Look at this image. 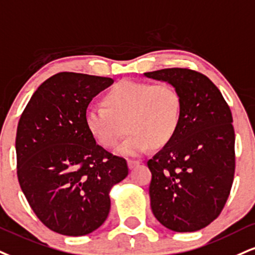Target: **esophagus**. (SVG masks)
Segmentation results:
<instances>
[{
  "instance_id": "obj_1",
  "label": "esophagus",
  "mask_w": 255,
  "mask_h": 255,
  "mask_svg": "<svg viewBox=\"0 0 255 255\" xmlns=\"http://www.w3.org/2000/svg\"><path fill=\"white\" fill-rule=\"evenodd\" d=\"M140 164H141L140 160H133V159H130V160H128V167H129L130 170H133V168L137 167Z\"/></svg>"
}]
</instances>
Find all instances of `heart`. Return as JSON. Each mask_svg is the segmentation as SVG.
<instances>
[{"mask_svg":"<svg viewBox=\"0 0 255 255\" xmlns=\"http://www.w3.org/2000/svg\"><path fill=\"white\" fill-rule=\"evenodd\" d=\"M106 108L89 107L84 121L90 135L106 148L118 145L125 131H130L118 152L122 155L143 154L155 145L172 139L182 116L180 95L170 84L119 82L104 96Z\"/></svg>","mask_w":255,"mask_h":255,"instance_id":"b5f03b06","label":"heart"}]
</instances>
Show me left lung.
Here are the masks:
<instances>
[{
    "label": "left lung",
    "instance_id": "left-lung-1",
    "mask_svg": "<svg viewBox=\"0 0 255 255\" xmlns=\"http://www.w3.org/2000/svg\"><path fill=\"white\" fill-rule=\"evenodd\" d=\"M145 77L166 82L182 100L172 139L147 161L152 172L153 215L178 233L196 232L220 215L235 171L231 109L207 76L189 69H162Z\"/></svg>",
    "mask_w": 255,
    "mask_h": 255
}]
</instances>
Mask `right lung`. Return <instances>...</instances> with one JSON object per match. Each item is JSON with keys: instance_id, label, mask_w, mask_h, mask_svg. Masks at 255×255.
<instances>
[{"instance_id": "add662e5", "label": "right lung", "mask_w": 255, "mask_h": 255, "mask_svg": "<svg viewBox=\"0 0 255 255\" xmlns=\"http://www.w3.org/2000/svg\"><path fill=\"white\" fill-rule=\"evenodd\" d=\"M112 78L60 72L30 97L17 125V178L44 225L82 236L103 225L109 192L128 174L127 162L97 145L84 115L91 100Z\"/></svg>"}]
</instances>
